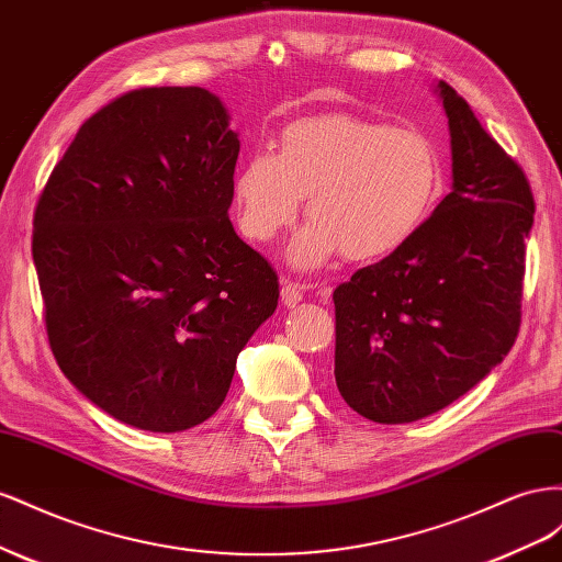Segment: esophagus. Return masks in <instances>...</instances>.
Wrapping results in <instances>:
<instances>
[{
    "instance_id": "34e87169",
    "label": "esophagus",
    "mask_w": 562,
    "mask_h": 562,
    "mask_svg": "<svg viewBox=\"0 0 562 562\" xmlns=\"http://www.w3.org/2000/svg\"><path fill=\"white\" fill-rule=\"evenodd\" d=\"M303 284H299V282H294V280H282V303L286 308H292V306H296V303H301L303 301Z\"/></svg>"
}]
</instances>
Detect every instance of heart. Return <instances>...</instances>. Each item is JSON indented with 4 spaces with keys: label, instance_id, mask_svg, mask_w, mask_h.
I'll list each match as a JSON object with an SVG mask.
<instances>
[{
    "label": "heart",
    "instance_id": "1",
    "mask_svg": "<svg viewBox=\"0 0 562 562\" xmlns=\"http://www.w3.org/2000/svg\"><path fill=\"white\" fill-rule=\"evenodd\" d=\"M442 157L424 132L352 115L306 117L286 126L278 153H254L233 183L237 228L256 245L296 221L311 223L290 247L299 268L341 254L381 261L422 233L442 198Z\"/></svg>",
    "mask_w": 562,
    "mask_h": 562
}]
</instances>
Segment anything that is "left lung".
<instances>
[{
	"label": "left lung",
	"instance_id": "8db88e82",
	"mask_svg": "<svg viewBox=\"0 0 562 562\" xmlns=\"http://www.w3.org/2000/svg\"><path fill=\"white\" fill-rule=\"evenodd\" d=\"M438 93L452 192L405 249L334 290L336 389L376 424H409L454 403L520 329L530 183L442 79Z\"/></svg>",
	"mask_w": 562,
	"mask_h": 562
}]
</instances>
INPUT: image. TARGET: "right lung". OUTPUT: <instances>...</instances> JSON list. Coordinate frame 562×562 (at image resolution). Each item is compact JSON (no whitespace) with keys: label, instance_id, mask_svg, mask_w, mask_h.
<instances>
[{"label":"right lung","instance_id":"obj_1","mask_svg":"<svg viewBox=\"0 0 562 562\" xmlns=\"http://www.w3.org/2000/svg\"><path fill=\"white\" fill-rule=\"evenodd\" d=\"M239 138L218 95L150 87L91 115L46 181L32 233L60 372L117 422L210 419L278 276L228 210Z\"/></svg>","mask_w":562,"mask_h":562}]
</instances>
